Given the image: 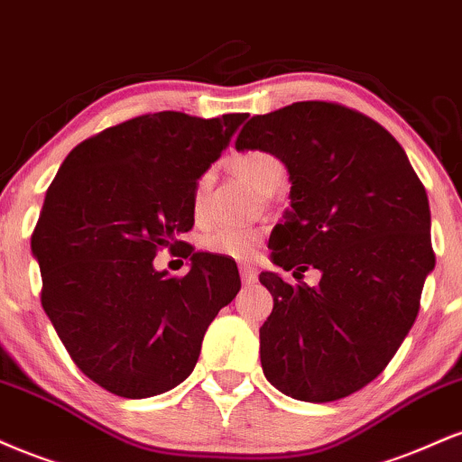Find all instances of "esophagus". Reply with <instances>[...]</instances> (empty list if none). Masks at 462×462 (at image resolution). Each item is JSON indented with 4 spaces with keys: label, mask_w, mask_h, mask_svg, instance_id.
<instances>
[{
    "label": "esophagus",
    "mask_w": 462,
    "mask_h": 462,
    "mask_svg": "<svg viewBox=\"0 0 462 462\" xmlns=\"http://www.w3.org/2000/svg\"><path fill=\"white\" fill-rule=\"evenodd\" d=\"M240 274H242V283L244 285L257 283V273H254L253 265H240Z\"/></svg>",
    "instance_id": "1"
}]
</instances>
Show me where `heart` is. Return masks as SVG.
Listing matches in <instances>:
<instances>
[{
    "mask_svg": "<svg viewBox=\"0 0 462 462\" xmlns=\"http://www.w3.org/2000/svg\"><path fill=\"white\" fill-rule=\"evenodd\" d=\"M231 166L237 175L246 179L254 189L263 194L274 192L283 183L285 177V168L281 164V160L268 153V151H246V153L233 157ZM209 183V172H205L197 181V188H194V205H197V209L203 205ZM262 237V229H254V226H220V229L205 233L200 246L208 253L225 254V257L231 259H251L257 253Z\"/></svg>",
    "mask_w": 462,
    "mask_h": 462,
    "instance_id": "heart-1",
    "label": "heart"
}]
</instances>
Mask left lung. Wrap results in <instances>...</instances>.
Wrapping results in <instances>:
<instances>
[{
    "label": "left lung",
    "mask_w": 462,
    "mask_h": 462,
    "mask_svg": "<svg viewBox=\"0 0 462 462\" xmlns=\"http://www.w3.org/2000/svg\"><path fill=\"white\" fill-rule=\"evenodd\" d=\"M237 151H268L290 172V209L273 262L318 268L316 287L262 273L274 307L259 328L262 367L279 392L333 402L393 359L435 268L426 189L383 125L339 103L298 101L253 116Z\"/></svg>",
    "instance_id": "8db88e82"
}]
</instances>
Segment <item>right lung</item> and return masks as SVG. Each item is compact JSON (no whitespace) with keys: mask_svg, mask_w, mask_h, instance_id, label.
<instances>
[{"mask_svg":"<svg viewBox=\"0 0 462 462\" xmlns=\"http://www.w3.org/2000/svg\"><path fill=\"white\" fill-rule=\"evenodd\" d=\"M246 114L135 116L75 146L47 189L32 233L41 302L90 381L151 398L192 374L205 330L240 291L236 262L179 240L194 225V188ZM160 247L190 270H154Z\"/></svg>","mask_w":462,"mask_h":462,"instance_id":"add662e5","label":"right lung"}]
</instances>
